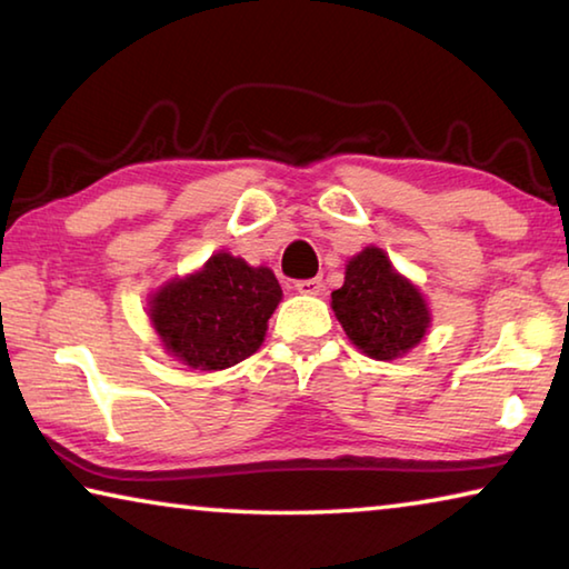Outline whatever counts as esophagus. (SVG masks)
<instances>
[{
    "instance_id": "1",
    "label": "esophagus",
    "mask_w": 569,
    "mask_h": 569,
    "mask_svg": "<svg viewBox=\"0 0 569 569\" xmlns=\"http://www.w3.org/2000/svg\"><path fill=\"white\" fill-rule=\"evenodd\" d=\"M296 291L303 296H319L323 291L321 278H306V281H296Z\"/></svg>"
}]
</instances>
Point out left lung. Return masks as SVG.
Wrapping results in <instances>:
<instances>
[{"mask_svg": "<svg viewBox=\"0 0 569 569\" xmlns=\"http://www.w3.org/2000/svg\"><path fill=\"white\" fill-rule=\"evenodd\" d=\"M331 308L349 341L377 361L407 356L431 326L427 298L379 246H366L349 258L343 286L331 293Z\"/></svg>", "mask_w": 569, "mask_h": 569, "instance_id": "obj_1", "label": "left lung"}]
</instances>
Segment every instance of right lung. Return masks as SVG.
Here are the masks:
<instances>
[{
    "instance_id": "obj_1",
    "label": "right lung",
    "mask_w": 569,
    "mask_h": 569,
    "mask_svg": "<svg viewBox=\"0 0 569 569\" xmlns=\"http://www.w3.org/2000/svg\"><path fill=\"white\" fill-rule=\"evenodd\" d=\"M281 298L271 268L218 250L198 271L158 286L148 298V319L172 359L220 371L261 349Z\"/></svg>"
}]
</instances>
